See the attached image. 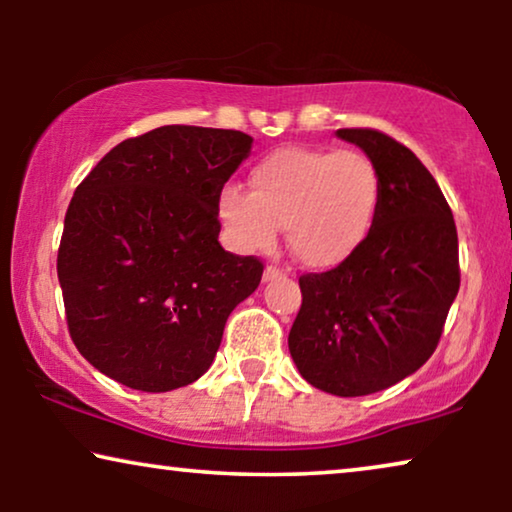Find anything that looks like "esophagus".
Wrapping results in <instances>:
<instances>
[{"label": "esophagus", "mask_w": 512, "mask_h": 512, "mask_svg": "<svg viewBox=\"0 0 512 512\" xmlns=\"http://www.w3.org/2000/svg\"><path fill=\"white\" fill-rule=\"evenodd\" d=\"M279 277H286V270L277 268V265H268L263 272V282H272V279H279Z\"/></svg>", "instance_id": "1"}]
</instances>
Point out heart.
I'll list each match as a JSON object with an SVG mask.
<instances>
[{
  "label": "heart",
  "instance_id": "1",
  "mask_svg": "<svg viewBox=\"0 0 512 512\" xmlns=\"http://www.w3.org/2000/svg\"><path fill=\"white\" fill-rule=\"evenodd\" d=\"M380 202L382 177L366 153L284 146L254 167L251 191L221 188L219 216L237 249H270L286 228L298 261L333 268L366 242Z\"/></svg>",
  "mask_w": 512,
  "mask_h": 512
}]
</instances>
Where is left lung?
Listing matches in <instances>:
<instances>
[{"label": "left lung", "instance_id": "left-lung-1", "mask_svg": "<svg viewBox=\"0 0 512 512\" xmlns=\"http://www.w3.org/2000/svg\"><path fill=\"white\" fill-rule=\"evenodd\" d=\"M377 165L382 202L361 249L305 272L289 352L312 387L366 396L401 382L436 352L457 298L459 240L443 191L408 146L373 128L335 132Z\"/></svg>", "mask_w": 512, "mask_h": 512}]
</instances>
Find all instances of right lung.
<instances>
[{
    "label": "right lung",
    "instance_id": "right-lung-1",
    "mask_svg": "<svg viewBox=\"0 0 512 512\" xmlns=\"http://www.w3.org/2000/svg\"><path fill=\"white\" fill-rule=\"evenodd\" d=\"M240 130L163 125L114 146L76 186L58 249L67 328L86 361L139 391L207 373L263 261L219 244V191Z\"/></svg>",
    "mask_w": 512,
    "mask_h": 512
}]
</instances>
